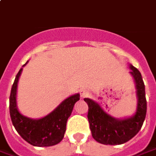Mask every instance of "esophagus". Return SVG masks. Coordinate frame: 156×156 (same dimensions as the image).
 I'll use <instances>...</instances> for the list:
<instances>
[{
	"instance_id": "34e87169",
	"label": "esophagus",
	"mask_w": 156,
	"mask_h": 156,
	"mask_svg": "<svg viewBox=\"0 0 156 156\" xmlns=\"http://www.w3.org/2000/svg\"><path fill=\"white\" fill-rule=\"evenodd\" d=\"M80 97L83 99V98H86V97H87L88 94H89V92L87 90V89H81L80 91Z\"/></svg>"
}]
</instances>
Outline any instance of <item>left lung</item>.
Here are the masks:
<instances>
[{"label": "left lung", "instance_id": "8db88e82", "mask_svg": "<svg viewBox=\"0 0 156 156\" xmlns=\"http://www.w3.org/2000/svg\"><path fill=\"white\" fill-rule=\"evenodd\" d=\"M130 75L133 76L136 88L137 106L133 116L119 119L106 113L94 100L86 98L88 105L87 119L95 141L105 145H119L134 137L141 129L147 112L145 86L140 71L129 64Z\"/></svg>", "mask_w": 156, "mask_h": 156}]
</instances>
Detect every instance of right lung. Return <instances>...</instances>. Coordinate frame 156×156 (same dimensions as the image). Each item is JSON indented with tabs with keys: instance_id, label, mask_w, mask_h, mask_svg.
Returning a JSON list of instances; mask_svg holds the SVG:
<instances>
[{
	"instance_id": "1",
	"label": "right lung",
	"mask_w": 156,
	"mask_h": 156,
	"mask_svg": "<svg viewBox=\"0 0 156 156\" xmlns=\"http://www.w3.org/2000/svg\"><path fill=\"white\" fill-rule=\"evenodd\" d=\"M22 69H20L15 77L9 98L10 117L14 128L22 138L33 146L49 147L59 144L64 136L67 121L76 102L80 100V94H76L67 98L53 112L42 119L27 118L19 112L16 103L18 81Z\"/></svg>"
}]
</instances>
